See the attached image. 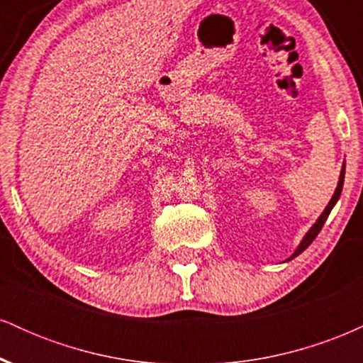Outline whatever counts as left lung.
Listing matches in <instances>:
<instances>
[{
    "instance_id": "8db88e82",
    "label": "left lung",
    "mask_w": 363,
    "mask_h": 363,
    "mask_svg": "<svg viewBox=\"0 0 363 363\" xmlns=\"http://www.w3.org/2000/svg\"><path fill=\"white\" fill-rule=\"evenodd\" d=\"M343 181H345V164H343V167H341L338 186H336V189H335V194H333V198L329 199L328 206L324 208V211H323V213H320L319 218L315 220V223L312 225V227L309 228V232H307V234L303 235V239L301 240V244L297 245V249H295V252L291 254V256H290L289 259H286V261L294 259V257H297L298 254H302V252L306 251V249L309 247V245L312 244V240H314L315 237H318V234H319V232H320V228H323L324 222H326V220H328V216H329V213H331V210H333V208H335L336 203H338V199H340V196H341V189H343Z\"/></svg>"
}]
</instances>
